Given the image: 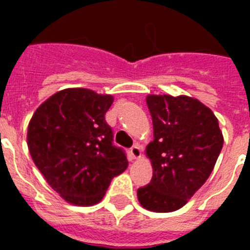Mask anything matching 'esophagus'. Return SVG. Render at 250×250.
Masks as SVG:
<instances>
[{
  "label": "esophagus",
  "instance_id": "esophagus-1",
  "mask_svg": "<svg viewBox=\"0 0 250 250\" xmlns=\"http://www.w3.org/2000/svg\"><path fill=\"white\" fill-rule=\"evenodd\" d=\"M129 156L132 160H137L141 157V148L140 145H133L132 148L129 149Z\"/></svg>",
  "mask_w": 250,
  "mask_h": 250
}]
</instances>
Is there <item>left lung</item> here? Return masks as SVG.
Listing matches in <instances>:
<instances>
[{
  "label": "left lung",
  "mask_w": 250,
  "mask_h": 250,
  "mask_svg": "<svg viewBox=\"0 0 250 250\" xmlns=\"http://www.w3.org/2000/svg\"><path fill=\"white\" fill-rule=\"evenodd\" d=\"M154 140L146 146L153 166L148 186L137 189L141 206L170 213L180 209L211 174L223 146L218 119L188 96L146 97Z\"/></svg>",
  "instance_id": "8db88e82"
}]
</instances>
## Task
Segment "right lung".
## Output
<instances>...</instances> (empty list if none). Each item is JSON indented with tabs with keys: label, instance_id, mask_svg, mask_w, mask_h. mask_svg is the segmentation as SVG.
Masks as SVG:
<instances>
[{
	"label": "right lung",
	"instance_id": "obj_1",
	"mask_svg": "<svg viewBox=\"0 0 250 250\" xmlns=\"http://www.w3.org/2000/svg\"><path fill=\"white\" fill-rule=\"evenodd\" d=\"M113 101L110 94L68 88L41 104L29 122L27 143L33 162L70 204L100 202L111 179L128 166L105 121Z\"/></svg>",
	"mask_w": 250,
	"mask_h": 250
}]
</instances>
